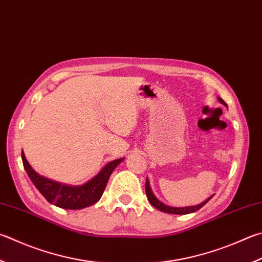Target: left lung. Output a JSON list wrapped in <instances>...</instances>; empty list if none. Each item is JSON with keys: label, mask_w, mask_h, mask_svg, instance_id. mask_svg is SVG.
<instances>
[{"label": "left lung", "mask_w": 262, "mask_h": 262, "mask_svg": "<svg viewBox=\"0 0 262 262\" xmlns=\"http://www.w3.org/2000/svg\"><path fill=\"white\" fill-rule=\"evenodd\" d=\"M219 101H220L222 104H225V105H226V103L223 102L221 98H219ZM149 184H150L149 181L146 180V182H145V192H146V197H147V199H149V202H150L151 205L154 206V207H156L157 210H159V211H161V212H165V213H169V214H189V213H193V212L198 211L199 208H202V207H203L204 205H205V204L213 197V196H212V197H210L208 199H206L205 202H203L202 204H199V205H197V206H189V207H170V206L165 205V204L159 202L158 199H157V198L155 197V194L152 193Z\"/></svg>", "instance_id": "1"}]
</instances>
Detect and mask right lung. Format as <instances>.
I'll return each instance as SVG.
<instances>
[{
	"label": "right lung",
	"mask_w": 262,
	"mask_h": 262,
	"mask_svg": "<svg viewBox=\"0 0 262 262\" xmlns=\"http://www.w3.org/2000/svg\"><path fill=\"white\" fill-rule=\"evenodd\" d=\"M21 159L27 175L42 196L49 203L60 208H65V210H81V208L92 206L98 202L102 197L112 172L123 160L120 158L111 161L105 167H103L96 177L88 181L87 183L79 185V187H72V185L55 182V181L46 179L37 174L28 164L23 151Z\"/></svg>",
	"instance_id": "obj_1"
}]
</instances>
